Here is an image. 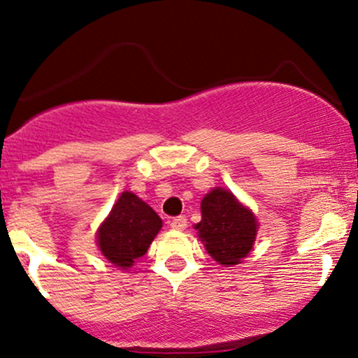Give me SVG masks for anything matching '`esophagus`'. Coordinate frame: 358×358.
Returning a JSON list of instances; mask_svg holds the SVG:
<instances>
[{"label":"esophagus","instance_id":"1","mask_svg":"<svg viewBox=\"0 0 358 358\" xmlns=\"http://www.w3.org/2000/svg\"><path fill=\"white\" fill-rule=\"evenodd\" d=\"M187 222H188V221H187L185 215H178V217L173 219L170 226H171L175 231H183V229H185V227H187Z\"/></svg>","mask_w":358,"mask_h":358}]
</instances>
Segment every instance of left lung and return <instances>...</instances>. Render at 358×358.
<instances>
[{
	"label": "left lung",
	"mask_w": 358,
	"mask_h": 358,
	"mask_svg": "<svg viewBox=\"0 0 358 358\" xmlns=\"http://www.w3.org/2000/svg\"><path fill=\"white\" fill-rule=\"evenodd\" d=\"M202 221L195 229L207 253L221 265H238L257 238V219L231 192L214 188L202 200Z\"/></svg>",
	"instance_id": "8db88e82"
}]
</instances>
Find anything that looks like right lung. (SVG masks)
Wrapping results in <instances>:
<instances>
[{
    "mask_svg": "<svg viewBox=\"0 0 358 358\" xmlns=\"http://www.w3.org/2000/svg\"><path fill=\"white\" fill-rule=\"evenodd\" d=\"M161 226L159 215L146 202L124 192L98 231V246L113 265L127 268L146 253Z\"/></svg>",
    "mask_w": 358,
    "mask_h": 358,
    "instance_id": "right-lung-1",
    "label": "right lung"
}]
</instances>
